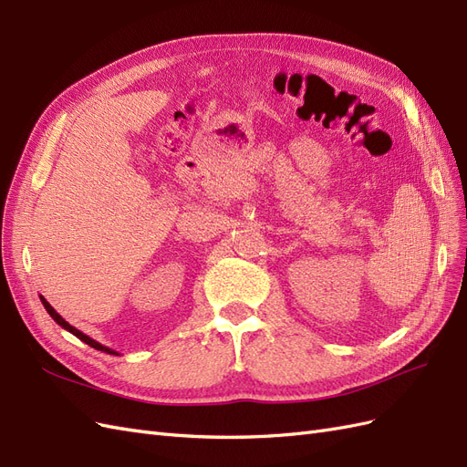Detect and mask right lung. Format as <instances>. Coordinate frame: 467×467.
Returning <instances> with one entry per match:
<instances>
[{
  "label": "right lung",
  "mask_w": 467,
  "mask_h": 467,
  "mask_svg": "<svg viewBox=\"0 0 467 467\" xmlns=\"http://www.w3.org/2000/svg\"><path fill=\"white\" fill-rule=\"evenodd\" d=\"M40 302H42V306H45L47 312L50 314V317H52L56 323H58L60 327H64L66 331H69L72 335H76L78 338H81L83 343L89 345V347H93V348H97V350H103V352H107V355H119L117 350H112V348H109V347H105V345H101V343H97L95 338H91V337H89V335H86V333H81L79 329H76V327H74V325H69V323H67V321H66L58 312H56V309H54V307L45 300V296H40Z\"/></svg>",
  "instance_id": "add662e5"
}]
</instances>
